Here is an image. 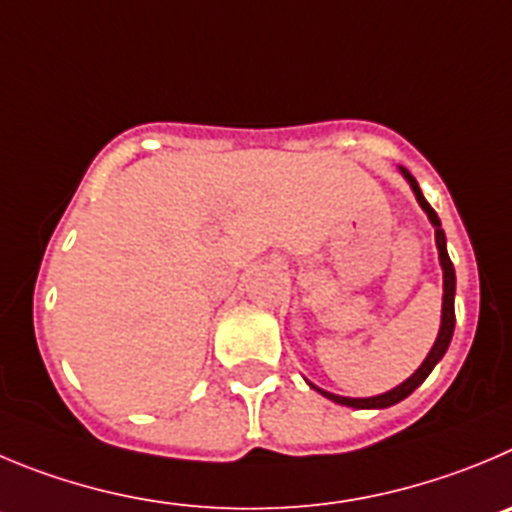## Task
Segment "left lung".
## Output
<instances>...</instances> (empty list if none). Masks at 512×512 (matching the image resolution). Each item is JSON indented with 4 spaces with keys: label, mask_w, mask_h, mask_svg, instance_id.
Segmentation results:
<instances>
[{
    "label": "left lung",
    "mask_w": 512,
    "mask_h": 512,
    "mask_svg": "<svg viewBox=\"0 0 512 512\" xmlns=\"http://www.w3.org/2000/svg\"><path fill=\"white\" fill-rule=\"evenodd\" d=\"M401 174H404V179L409 181V186H412L414 197H417L419 207L427 212L429 222H432L434 227V242H437V250H439V265H442V278H444V295H442V326H439V333H437V341H434L432 351L427 353V358H424V364L419 366L417 371H414L412 376H409L404 384H399L396 389L386 391V394H379V396H366V399H351V396H338V394H331V391H323L318 389V386H313L315 391H321L326 399L336 401V404H343V407H353V409H386L391 407V404H399L401 399H407L409 394H412L414 389H417L419 384H422L424 379H427L429 374H432L434 366L442 361V356L447 353V348H450V341H452V333H455V267H452V260L450 255H447V237H444V229H442V222H439L437 212H434L432 207H429V202L424 199L422 189H419L417 179H414L412 174H409L404 166H401Z\"/></svg>",
    "instance_id": "obj_1"
}]
</instances>
